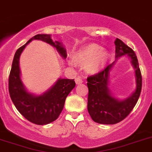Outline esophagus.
<instances>
[{
  "label": "esophagus",
  "mask_w": 152,
  "mask_h": 152,
  "mask_svg": "<svg viewBox=\"0 0 152 152\" xmlns=\"http://www.w3.org/2000/svg\"><path fill=\"white\" fill-rule=\"evenodd\" d=\"M75 82H76V83L77 84V85H80V84L83 83V80H82L81 78L80 77V76H78V77H76V79H75Z\"/></svg>",
  "instance_id": "obj_1"
}]
</instances>
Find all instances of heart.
<instances>
[{
	"label": "heart",
	"instance_id": "b5f03b06",
	"mask_svg": "<svg viewBox=\"0 0 152 152\" xmlns=\"http://www.w3.org/2000/svg\"><path fill=\"white\" fill-rule=\"evenodd\" d=\"M76 60L80 63H87L86 68L89 71H98L103 68L108 60V53L103 48L97 44H90L80 50L76 54ZM71 66H75L73 60H69Z\"/></svg>",
	"mask_w": 152,
	"mask_h": 152
}]
</instances>
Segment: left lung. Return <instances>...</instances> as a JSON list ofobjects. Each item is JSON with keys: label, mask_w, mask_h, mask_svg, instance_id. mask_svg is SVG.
<instances>
[{"label": "left lung", "mask_w": 152, "mask_h": 152, "mask_svg": "<svg viewBox=\"0 0 152 152\" xmlns=\"http://www.w3.org/2000/svg\"><path fill=\"white\" fill-rule=\"evenodd\" d=\"M115 60L99 73L87 78L88 112L94 122L105 125L116 124L126 118L136 105L142 90V74L136 55L132 49L118 38L115 40ZM125 55L131 59L135 69L137 88L128 98L119 100L111 95L107 86L110 72L114 63L118 58Z\"/></svg>", "instance_id": "obj_1"}]
</instances>
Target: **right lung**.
Here are the masks:
<instances>
[{"label":"right lung","mask_w":152,"mask_h":152,"mask_svg":"<svg viewBox=\"0 0 152 152\" xmlns=\"http://www.w3.org/2000/svg\"><path fill=\"white\" fill-rule=\"evenodd\" d=\"M33 39H39L56 49L66 59V50L61 42H53L50 34H37L16 51L9 76V93L19 113L32 123L47 125L59 117L69 93L76 86L74 80L60 78L52 87L41 95L30 93L25 88L20 77L19 60L21 53Z\"/></svg>","instance_id":"add662e5"}]
</instances>
